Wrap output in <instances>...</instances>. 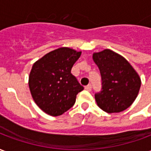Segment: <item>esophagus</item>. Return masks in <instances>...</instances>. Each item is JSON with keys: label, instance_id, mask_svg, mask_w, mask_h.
I'll return each mask as SVG.
<instances>
[{"label": "esophagus", "instance_id": "obj_1", "mask_svg": "<svg viewBox=\"0 0 151 151\" xmlns=\"http://www.w3.org/2000/svg\"><path fill=\"white\" fill-rule=\"evenodd\" d=\"M91 88H92V86L91 84H89V85H87L85 87L86 90V91H91Z\"/></svg>", "mask_w": 151, "mask_h": 151}]
</instances>
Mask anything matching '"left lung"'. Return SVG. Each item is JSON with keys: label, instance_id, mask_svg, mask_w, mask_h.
<instances>
[{"label": "left lung", "instance_id": "8db88e82", "mask_svg": "<svg viewBox=\"0 0 151 151\" xmlns=\"http://www.w3.org/2000/svg\"><path fill=\"white\" fill-rule=\"evenodd\" d=\"M99 69L101 91L95 95L99 108L108 113L124 111L136 99L141 78L126 59L110 49L93 54Z\"/></svg>", "mask_w": 151, "mask_h": 151}]
</instances>
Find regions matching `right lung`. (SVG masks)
<instances>
[{
    "label": "right lung",
    "instance_id": "add662e5",
    "mask_svg": "<svg viewBox=\"0 0 151 151\" xmlns=\"http://www.w3.org/2000/svg\"><path fill=\"white\" fill-rule=\"evenodd\" d=\"M81 53L69 47H60L32 66L29 88L35 104L45 113L52 116L62 115L74 105L77 95L84 89L71 73Z\"/></svg>",
    "mask_w": 151,
    "mask_h": 151
}]
</instances>
